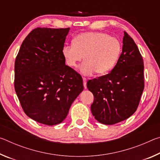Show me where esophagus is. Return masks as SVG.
I'll return each instance as SVG.
<instances>
[{"label": "esophagus", "mask_w": 160, "mask_h": 160, "mask_svg": "<svg viewBox=\"0 0 160 160\" xmlns=\"http://www.w3.org/2000/svg\"><path fill=\"white\" fill-rule=\"evenodd\" d=\"M82 80H83L84 88H85V89H87V79L85 78H82Z\"/></svg>", "instance_id": "1"}]
</instances>
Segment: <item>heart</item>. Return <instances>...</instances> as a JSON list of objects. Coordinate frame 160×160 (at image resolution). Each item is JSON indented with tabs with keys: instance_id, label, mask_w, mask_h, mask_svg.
<instances>
[{
	"instance_id": "obj_1",
	"label": "heart",
	"mask_w": 160,
	"mask_h": 160,
	"mask_svg": "<svg viewBox=\"0 0 160 160\" xmlns=\"http://www.w3.org/2000/svg\"><path fill=\"white\" fill-rule=\"evenodd\" d=\"M121 51L118 39L100 32H84L77 35L72 45H65L62 48L65 62L70 68H76L83 59L80 72L91 75L94 72L103 75L112 70L117 62Z\"/></svg>"
}]
</instances>
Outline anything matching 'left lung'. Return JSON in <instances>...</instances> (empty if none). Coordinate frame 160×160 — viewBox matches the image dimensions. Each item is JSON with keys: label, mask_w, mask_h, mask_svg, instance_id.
<instances>
[{"label": "left lung", "mask_w": 160, "mask_h": 160, "mask_svg": "<svg viewBox=\"0 0 160 160\" xmlns=\"http://www.w3.org/2000/svg\"><path fill=\"white\" fill-rule=\"evenodd\" d=\"M143 70L138 48L124 32L122 52L115 67L110 73L87 83L94 95L91 111L97 121L113 125L133 114L144 90Z\"/></svg>", "instance_id": "obj_1"}]
</instances>
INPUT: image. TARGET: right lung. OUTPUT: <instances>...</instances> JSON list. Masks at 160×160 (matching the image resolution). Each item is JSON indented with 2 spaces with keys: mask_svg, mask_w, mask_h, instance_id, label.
<instances>
[{
  "mask_svg": "<svg viewBox=\"0 0 160 160\" xmlns=\"http://www.w3.org/2000/svg\"><path fill=\"white\" fill-rule=\"evenodd\" d=\"M70 28H37L22 44L15 63V90L24 112L40 123H61L82 92V79L62 55Z\"/></svg>",
  "mask_w": 160,
  "mask_h": 160,
  "instance_id": "1",
  "label": "right lung"
}]
</instances>
